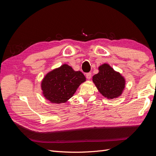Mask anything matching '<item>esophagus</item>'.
<instances>
[{
  "label": "esophagus",
  "mask_w": 156,
  "mask_h": 156,
  "mask_svg": "<svg viewBox=\"0 0 156 156\" xmlns=\"http://www.w3.org/2000/svg\"><path fill=\"white\" fill-rule=\"evenodd\" d=\"M91 76H92V73H87L86 74V77L87 79H90L91 78Z\"/></svg>",
  "instance_id": "obj_1"
}]
</instances>
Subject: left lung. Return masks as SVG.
Instances as JSON below:
<instances>
[{"mask_svg": "<svg viewBox=\"0 0 156 156\" xmlns=\"http://www.w3.org/2000/svg\"><path fill=\"white\" fill-rule=\"evenodd\" d=\"M98 73L94 75L92 81L102 96L115 99L122 95L126 87V79L109 64H103L98 68Z\"/></svg>", "mask_w": 156, "mask_h": 156, "instance_id": "1", "label": "left lung"}]
</instances>
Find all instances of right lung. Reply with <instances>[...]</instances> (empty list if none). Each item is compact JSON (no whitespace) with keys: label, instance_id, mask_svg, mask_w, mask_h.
Returning <instances> with one entry per match:
<instances>
[{"label":"right lung","instance_id":"obj_1","mask_svg":"<svg viewBox=\"0 0 156 156\" xmlns=\"http://www.w3.org/2000/svg\"><path fill=\"white\" fill-rule=\"evenodd\" d=\"M86 77L80 71H74L64 64L47 73L42 80L41 88L46 100L52 103H63L72 98Z\"/></svg>","mask_w":156,"mask_h":156}]
</instances>
